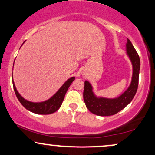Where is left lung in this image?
Instances as JSON below:
<instances>
[{
	"label": "left lung",
	"mask_w": 155,
	"mask_h": 155,
	"mask_svg": "<svg viewBox=\"0 0 155 155\" xmlns=\"http://www.w3.org/2000/svg\"><path fill=\"white\" fill-rule=\"evenodd\" d=\"M126 52L133 65V76L129 87L116 98H106L97 97L93 91L91 84L84 81L83 96L85 105L89 111L97 116H111L123 109L133 100L136 95L138 85L140 71V58L133 47L130 41L127 38L126 44Z\"/></svg>",
	"instance_id": "left-lung-1"
}]
</instances>
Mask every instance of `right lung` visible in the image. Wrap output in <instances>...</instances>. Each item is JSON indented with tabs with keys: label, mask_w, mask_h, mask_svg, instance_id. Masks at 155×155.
Wrapping results in <instances>:
<instances>
[{
	"label": "right lung",
	"mask_w": 155,
	"mask_h": 155,
	"mask_svg": "<svg viewBox=\"0 0 155 155\" xmlns=\"http://www.w3.org/2000/svg\"><path fill=\"white\" fill-rule=\"evenodd\" d=\"M74 79H75V77H71L68 79L52 97L48 99L47 101L39 103L31 102V101L25 100L24 97H22L20 95V94L17 90L13 80H12V82H13V87L16 96L18 98L19 102L21 103V104L26 109L33 112V113L37 114H52L58 111L61 106L68 89Z\"/></svg>",
	"instance_id": "add662e5"
}]
</instances>
